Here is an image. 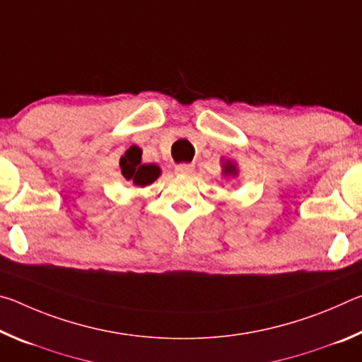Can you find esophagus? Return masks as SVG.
Wrapping results in <instances>:
<instances>
[{"label":"esophagus","instance_id":"34e87169","mask_svg":"<svg viewBox=\"0 0 362 362\" xmlns=\"http://www.w3.org/2000/svg\"><path fill=\"white\" fill-rule=\"evenodd\" d=\"M194 166L193 164H188V163H182V164H177L175 166V174H180V175H188L193 173Z\"/></svg>","mask_w":362,"mask_h":362}]
</instances>
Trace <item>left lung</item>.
Instances as JSON below:
<instances>
[{
  "label": "left lung",
  "mask_w": 362,
  "mask_h": 362,
  "mask_svg": "<svg viewBox=\"0 0 362 362\" xmlns=\"http://www.w3.org/2000/svg\"><path fill=\"white\" fill-rule=\"evenodd\" d=\"M222 173L226 177H236L238 175V168L233 161H223L222 163Z\"/></svg>",
  "instance_id": "1"
}]
</instances>
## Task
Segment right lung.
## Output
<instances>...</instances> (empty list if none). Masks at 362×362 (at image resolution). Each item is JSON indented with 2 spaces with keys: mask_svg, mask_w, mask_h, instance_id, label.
I'll return each instance as SVG.
<instances>
[{
  "mask_svg": "<svg viewBox=\"0 0 362 362\" xmlns=\"http://www.w3.org/2000/svg\"><path fill=\"white\" fill-rule=\"evenodd\" d=\"M121 174L126 180L132 182L137 187H146L155 182L161 169L156 164H142V150L132 145L119 159Z\"/></svg>",
  "mask_w": 362,
  "mask_h": 362,
  "instance_id": "obj_1",
  "label": "right lung"
}]
</instances>
